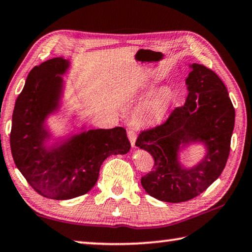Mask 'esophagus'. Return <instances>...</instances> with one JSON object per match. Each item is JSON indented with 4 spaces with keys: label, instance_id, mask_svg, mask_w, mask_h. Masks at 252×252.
I'll return each instance as SVG.
<instances>
[{
    "label": "esophagus",
    "instance_id": "esophagus-1",
    "mask_svg": "<svg viewBox=\"0 0 252 252\" xmlns=\"http://www.w3.org/2000/svg\"><path fill=\"white\" fill-rule=\"evenodd\" d=\"M127 138L130 140L131 147L135 148V140H136V134L133 130H127Z\"/></svg>",
    "mask_w": 252,
    "mask_h": 252
}]
</instances>
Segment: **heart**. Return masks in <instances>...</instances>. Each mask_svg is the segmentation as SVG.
Listing matches in <instances>:
<instances>
[{
	"mask_svg": "<svg viewBox=\"0 0 252 252\" xmlns=\"http://www.w3.org/2000/svg\"><path fill=\"white\" fill-rule=\"evenodd\" d=\"M171 94L168 90H162L158 92L157 94L152 97V99L144 105L143 113L146 114L148 118L151 119H158L163 116L165 111L171 104Z\"/></svg>",
	"mask_w": 252,
	"mask_h": 252,
	"instance_id": "obj_1",
	"label": "heart"
}]
</instances>
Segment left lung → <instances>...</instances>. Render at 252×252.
Wrapping results in <instances>:
<instances>
[{"mask_svg":"<svg viewBox=\"0 0 252 252\" xmlns=\"http://www.w3.org/2000/svg\"><path fill=\"white\" fill-rule=\"evenodd\" d=\"M189 67L186 103L174 109L164 123L142 131L135 142L155 159L141 185L160 201L183 202L203 192L220 177L230 152L234 108L227 88L204 65L193 63ZM193 143L204 145L206 155L187 168L178 161V152Z\"/></svg>","mask_w":252,"mask_h":252,"instance_id":"left-lung-1","label":"left lung"}]
</instances>
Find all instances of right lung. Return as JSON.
<instances>
[{
	"label": "right lung",
	"mask_w": 252,
	"mask_h": 252,
	"mask_svg": "<svg viewBox=\"0 0 252 252\" xmlns=\"http://www.w3.org/2000/svg\"><path fill=\"white\" fill-rule=\"evenodd\" d=\"M69 66V60L54 58L33 67L12 116L10 144L16 168L37 193L54 200L88 193L106 158L126 155L131 148L121 126L81 131L48 144L52 134L46 119L61 106L64 87L61 75Z\"/></svg>",
	"instance_id": "right-lung-1"
}]
</instances>
